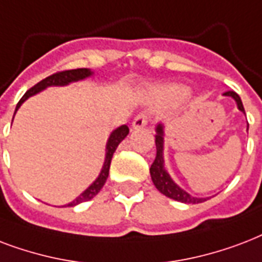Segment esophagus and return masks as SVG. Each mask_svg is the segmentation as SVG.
<instances>
[{
	"instance_id": "34e87169",
	"label": "esophagus",
	"mask_w": 262,
	"mask_h": 262,
	"mask_svg": "<svg viewBox=\"0 0 262 262\" xmlns=\"http://www.w3.org/2000/svg\"><path fill=\"white\" fill-rule=\"evenodd\" d=\"M147 124V115L145 113H141V115H138L133 121V128L134 129H138V128H142V127H145Z\"/></svg>"
}]
</instances>
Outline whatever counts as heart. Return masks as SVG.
I'll return each instance as SVG.
<instances>
[{
	"label": "heart",
	"instance_id": "heart-1",
	"mask_svg": "<svg viewBox=\"0 0 262 262\" xmlns=\"http://www.w3.org/2000/svg\"><path fill=\"white\" fill-rule=\"evenodd\" d=\"M184 94H186V90H184V89H180V87H171V89H168L167 90L168 97H173V98Z\"/></svg>",
	"mask_w": 262,
	"mask_h": 262
}]
</instances>
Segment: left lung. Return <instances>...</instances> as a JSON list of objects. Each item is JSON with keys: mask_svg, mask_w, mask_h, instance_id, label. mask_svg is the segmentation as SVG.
I'll return each mask as SVG.
<instances>
[{"mask_svg": "<svg viewBox=\"0 0 262 262\" xmlns=\"http://www.w3.org/2000/svg\"><path fill=\"white\" fill-rule=\"evenodd\" d=\"M224 95L234 98L239 111L245 113L242 99L235 91H226ZM247 128H249V124H247ZM156 149H157V154H156V159L150 167V176H151V180H153L156 188L161 194H164L168 198H172V200L179 201V202H184V204H201V202L208 200V198H196V196L190 195L187 191H184L183 188H180L172 180V178L167 172V169L164 167V124H161V123L156 127Z\"/></svg>", "mask_w": 262, "mask_h": 262, "instance_id": "left-lung-1", "label": "left lung"}]
</instances>
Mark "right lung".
I'll return each mask as SVG.
<instances>
[{"label": "right lung", "instance_id": "1", "mask_svg": "<svg viewBox=\"0 0 262 262\" xmlns=\"http://www.w3.org/2000/svg\"><path fill=\"white\" fill-rule=\"evenodd\" d=\"M93 72L90 70H87V68H78V70H70V71H61V72H57V74H53L48 76L43 80H40L39 83H36L35 86L31 87L30 90L26 93V94L21 97L17 105H16L15 113L17 112V109L21 106V103L28 99L32 95L38 94L39 91L45 90L46 87L50 86H67V84H70L72 82H78V80H83V79L89 78L91 76ZM15 117V115H13ZM129 129L127 125H120L119 128H116L115 131H112L111 134V137H109L108 142H106V154H105V161H103L102 169H101V173L98 175V178L93 182V183L89 186V187L84 190V191L80 194L79 196H76L72 202L70 204L64 205V206H75V205L82 204V202H86V201H90L91 198H94L99 191H101V188L103 187V184L108 179L109 175V168H111V161H112L113 153L116 151L117 146L120 145V142L124 139L127 135H128Z\"/></svg>", "mask_w": 262, "mask_h": 262}]
</instances>
